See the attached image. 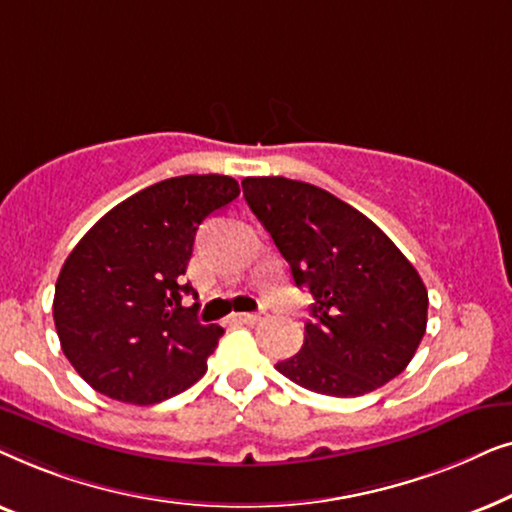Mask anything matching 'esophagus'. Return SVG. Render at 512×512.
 <instances>
[{
    "label": "esophagus",
    "mask_w": 512,
    "mask_h": 512,
    "mask_svg": "<svg viewBox=\"0 0 512 512\" xmlns=\"http://www.w3.org/2000/svg\"><path fill=\"white\" fill-rule=\"evenodd\" d=\"M265 317H268V312L261 310V312H244V314H233L235 321H240V324H249L254 326L258 324V321H263Z\"/></svg>",
    "instance_id": "34e87169"
}]
</instances>
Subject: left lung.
<instances>
[{"mask_svg":"<svg viewBox=\"0 0 512 512\" xmlns=\"http://www.w3.org/2000/svg\"><path fill=\"white\" fill-rule=\"evenodd\" d=\"M242 188L293 282L314 298L303 349L279 361V373L338 398L363 396L401 375L429 310L415 265L368 216L324 188L284 177H247Z\"/></svg>","mask_w":512,"mask_h":512,"instance_id":"8db88e82","label":"left lung"}]
</instances>
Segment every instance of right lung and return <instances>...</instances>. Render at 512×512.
<instances>
[{"label": "right lung", "instance_id": "right-lung-1", "mask_svg": "<svg viewBox=\"0 0 512 512\" xmlns=\"http://www.w3.org/2000/svg\"><path fill=\"white\" fill-rule=\"evenodd\" d=\"M226 174L158 181L102 216L62 265L53 319L62 352L100 394L153 405L205 375L223 328L202 326L184 282L198 226L230 205Z\"/></svg>", "mask_w": 512, "mask_h": 512}]
</instances>
